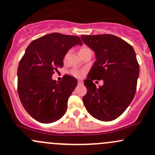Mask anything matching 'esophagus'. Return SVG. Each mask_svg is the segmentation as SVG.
Returning <instances> with one entry per match:
<instances>
[{"label":"esophagus","instance_id":"obj_1","mask_svg":"<svg viewBox=\"0 0 155 155\" xmlns=\"http://www.w3.org/2000/svg\"><path fill=\"white\" fill-rule=\"evenodd\" d=\"M78 84H79V85H82V84H83V81H81V80L78 81Z\"/></svg>","mask_w":155,"mask_h":155}]
</instances>
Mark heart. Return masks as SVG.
<instances>
[{"instance_id": "1", "label": "heart", "mask_w": 155, "mask_h": 155, "mask_svg": "<svg viewBox=\"0 0 155 155\" xmlns=\"http://www.w3.org/2000/svg\"><path fill=\"white\" fill-rule=\"evenodd\" d=\"M89 50H90L89 48L85 46V45H83V46H81L80 48H79V54H82V53L85 52V51H89ZM68 55V54H66L65 55H64V61H65L66 59H67ZM84 73H85V71H84V70H79V69H76V68L71 70V74L76 78L82 77L83 75L84 74Z\"/></svg>"}]
</instances>
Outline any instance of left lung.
Here are the masks:
<instances>
[{"mask_svg": "<svg viewBox=\"0 0 155 155\" xmlns=\"http://www.w3.org/2000/svg\"><path fill=\"white\" fill-rule=\"evenodd\" d=\"M81 39L95 52L96 61L84 80L83 96L86 110L93 117L111 121L127 110L135 95L139 64L131 45L113 35H81ZM103 80L96 88L93 80Z\"/></svg>", "mask_w": 155, "mask_h": 155, "instance_id": "8db88e82", "label": "left lung"}]
</instances>
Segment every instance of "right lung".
Returning a JSON list of instances; mask_svg holds the SVG:
<instances>
[{
	"mask_svg": "<svg viewBox=\"0 0 155 155\" xmlns=\"http://www.w3.org/2000/svg\"><path fill=\"white\" fill-rule=\"evenodd\" d=\"M79 44L74 35L51 33L35 40L27 47L18 68V92L23 107L39 122L53 123L66 113L68 100L77 85L74 76L53 80L54 71L63 66L71 48Z\"/></svg>",
	"mask_w": 155,
	"mask_h": 155,
	"instance_id": "add662e5",
	"label": "right lung"
}]
</instances>
